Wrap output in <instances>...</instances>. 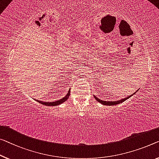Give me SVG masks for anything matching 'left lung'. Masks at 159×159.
I'll use <instances>...</instances> for the list:
<instances>
[{
	"instance_id": "left-lung-1",
	"label": "left lung",
	"mask_w": 159,
	"mask_h": 159,
	"mask_svg": "<svg viewBox=\"0 0 159 159\" xmlns=\"http://www.w3.org/2000/svg\"><path fill=\"white\" fill-rule=\"evenodd\" d=\"M137 91H138V90H137V91H136V92H135V93H134V94L130 95L129 96H127L126 98H124L120 99V100H118V101H102V100H101V99H99V98H97V97H96V96H94L95 99H96V100L97 101H98L99 103H101V104H103V105H105V106H114V105H117V104H119V103H122V102H124L125 101H126L127 99H129V98H130V97H131V96H134V95L135 93H136Z\"/></svg>"
}]
</instances>
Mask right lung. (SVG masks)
<instances>
[{"mask_svg":"<svg viewBox=\"0 0 159 159\" xmlns=\"http://www.w3.org/2000/svg\"><path fill=\"white\" fill-rule=\"evenodd\" d=\"M70 89L68 90L67 94H66V96L64 97H63V98L60 99V100L58 101H53V102H44V101H39V100H35L37 101V102H39L40 103L43 104V105H45V106H58V105H60V104L63 103V102H65L66 100H68V98H69V96H70Z\"/></svg>","mask_w":159,"mask_h":159,"instance_id":"obj_1","label":"right lung"}]
</instances>
